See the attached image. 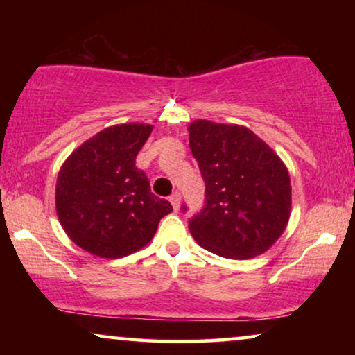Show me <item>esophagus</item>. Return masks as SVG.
Wrapping results in <instances>:
<instances>
[{
    "mask_svg": "<svg viewBox=\"0 0 355 355\" xmlns=\"http://www.w3.org/2000/svg\"><path fill=\"white\" fill-rule=\"evenodd\" d=\"M169 202H171V205L174 208V211L179 210V207H181V193L179 192H174L171 197H169Z\"/></svg>",
    "mask_w": 355,
    "mask_h": 355,
    "instance_id": "obj_1",
    "label": "esophagus"
}]
</instances>
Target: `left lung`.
I'll return each instance as SVG.
<instances>
[{"label": "left lung", "mask_w": 355, "mask_h": 355, "mask_svg": "<svg viewBox=\"0 0 355 355\" xmlns=\"http://www.w3.org/2000/svg\"><path fill=\"white\" fill-rule=\"evenodd\" d=\"M187 129L205 181V205L189 221L193 239L226 259L261 255L291 216V179L283 159L244 125L197 119Z\"/></svg>", "instance_id": "obj_1"}]
</instances>
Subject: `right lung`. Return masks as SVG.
<instances>
[{
	"instance_id": "add662e5",
	"label": "right lung",
	"mask_w": 355,
	"mask_h": 355,
	"mask_svg": "<svg viewBox=\"0 0 355 355\" xmlns=\"http://www.w3.org/2000/svg\"><path fill=\"white\" fill-rule=\"evenodd\" d=\"M152 124H116L79 145L58 173L56 213L69 239L101 259L134 254L153 239L171 203L150 191L135 158Z\"/></svg>"
}]
</instances>
